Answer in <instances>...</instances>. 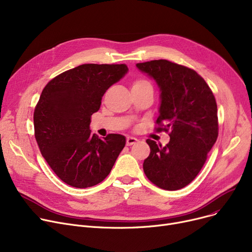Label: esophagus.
Instances as JSON below:
<instances>
[{"label":"esophagus","instance_id":"1","mask_svg":"<svg viewBox=\"0 0 252 252\" xmlns=\"http://www.w3.org/2000/svg\"><path fill=\"white\" fill-rule=\"evenodd\" d=\"M138 142V139H136L135 137H127L126 138V145L127 146H131V145H134Z\"/></svg>","mask_w":252,"mask_h":252}]
</instances>
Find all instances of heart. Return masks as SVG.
Here are the masks:
<instances>
[{
  "instance_id": "obj_1",
  "label": "heart",
  "mask_w": 252,
  "mask_h": 252,
  "mask_svg": "<svg viewBox=\"0 0 252 252\" xmlns=\"http://www.w3.org/2000/svg\"><path fill=\"white\" fill-rule=\"evenodd\" d=\"M147 84H149V83L146 82V81H143V79H138V81H136V82L134 83L133 87H134V86H143V85H147Z\"/></svg>"
}]
</instances>
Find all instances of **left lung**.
I'll use <instances>...</instances> for the list:
<instances>
[{
	"mask_svg": "<svg viewBox=\"0 0 252 252\" xmlns=\"http://www.w3.org/2000/svg\"><path fill=\"white\" fill-rule=\"evenodd\" d=\"M153 78L160 91L159 115L156 124L170 129L165 145L148 139L150 154L143 168L157 187L175 191L186 187L204 165L219 135L215 96L195 70L167 60L136 64Z\"/></svg>",
	"mask_w": 252,
	"mask_h": 252,
	"instance_id": "8db88e82",
	"label": "left lung"
}]
</instances>
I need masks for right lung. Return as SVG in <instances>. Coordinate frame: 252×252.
<instances>
[{
	"instance_id": "add662e5",
	"label": "right lung",
	"mask_w": 252,
	"mask_h": 252,
	"mask_svg": "<svg viewBox=\"0 0 252 252\" xmlns=\"http://www.w3.org/2000/svg\"><path fill=\"white\" fill-rule=\"evenodd\" d=\"M126 64H83L64 71L44 88L33 113L34 137L60 180L89 188L109 175L126 137L91 134L92 114L105 92L127 73Z\"/></svg>"
}]
</instances>
